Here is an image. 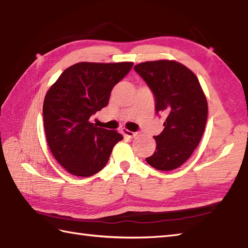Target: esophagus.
Instances as JSON below:
<instances>
[{
  "mask_svg": "<svg viewBox=\"0 0 248 248\" xmlns=\"http://www.w3.org/2000/svg\"><path fill=\"white\" fill-rule=\"evenodd\" d=\"M122 132H123L124 135L128 136V137H130V138L135 137V136H137V134H138L137 132H132V131H129V130H126V129H122Z\"/></svg>",
  "mask_w": 248,
  "mask_h": 248,
  "instance_id": "esophagus-1",
  "label": "esophagus"
}]
</instances>
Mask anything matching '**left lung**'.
<instances>
[{"label":"left lung","mask_w":248,"mask_h":248,"mask_svg":"<svg viewBox=\"0 0 248 248\" xmlns=\"http://www.w3.org/2000/svg\"><path fill=\"white\" fill-rule=\"evenodd\" d=\"M134 70L155 96L156 112L167 115L157 136L156 150L147 163L160 171L181 167L191 156L203 136L208 105L198 77L182 63L156 60L140 63Z\"/></svg>","instance_id":"1"}]
</instances>
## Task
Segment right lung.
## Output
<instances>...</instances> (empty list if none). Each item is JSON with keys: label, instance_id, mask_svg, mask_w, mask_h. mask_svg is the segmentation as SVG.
Masks as SVG:
<instances>
[{"label": "right lung", "instance_id": "add662e5", "mask_svg": "<svg viewBox=\"0 0 248 248\" xmlns=\"http://www.w3.org/2000/svg\"><path fill=\"white\" fill-rule=\"evenodd\" d=\"M132 66L133 62H79L67 67L46 93V140L57 162L71 174H96L124 140L117 131L95 126L90 117L108 105L114 85Z\"/></svg>", "mask_w": 248, "mask_h": 248}]
</instances>
